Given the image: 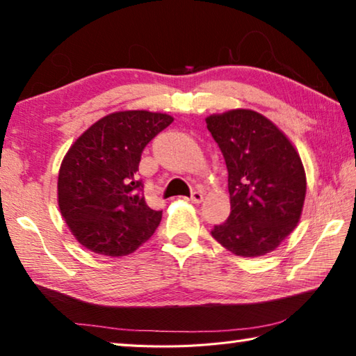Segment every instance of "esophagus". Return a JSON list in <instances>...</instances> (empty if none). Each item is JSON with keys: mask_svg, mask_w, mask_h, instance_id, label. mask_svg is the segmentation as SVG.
<instances>
[{"mask_svg": "<svg viewBox=\"0 0 356 356\" xmlns=\"http://www.w3.org/2000/svg\"><path fill=\"white\" fill-rule=\"evenodd\" d=\"M202 199H204V193L200 191V190H197V191H193L191 193V197H190V200L193 204H200L202 202Z\"/></svg>", "mask_w": 356, "mask_h": 356, "instance_id": "esophagus-1", "label": "esophagus"}]
</instances>
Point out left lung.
<instances>
[{
  "instance_id": "8db88e82",
  "label": "left lung",
  "mask_w": 356,
  "mask_h": 356,
  "mask_svg": "<svg viewBox=\"0 0 356 356\" xmlns=\"http://www.w3.org/2000/svg\"><path fill=\"white\" fill-rule=\"evenodd\" d=\"M229 172L230 215L211 236L232 254L273 252L296 229L307 193L299 154L263 115L236 108L205 120Z\"/></svg>"
}]
</instances>
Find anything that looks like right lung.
I'll return each instance as SVG.
<instances>
[{
    "instance_id": "1",
    "label": "right lung",
    "mask_w": 356,
    "mask_h": 356,
    "mask_svg": "<svg viewBox=\"0 0 356 356\" xmlns=\"http://www.w3.org/2000/svg\"><path fill=\"white\" fill-rule=\"evenodd\" d=\"M171 122L166 113L116 112L96 121L70 147L57 195L62 216L83 248L122 257L154 235L161 211L146 204L138 163L146 145Z\"/></svg>"
}]
</instances>
